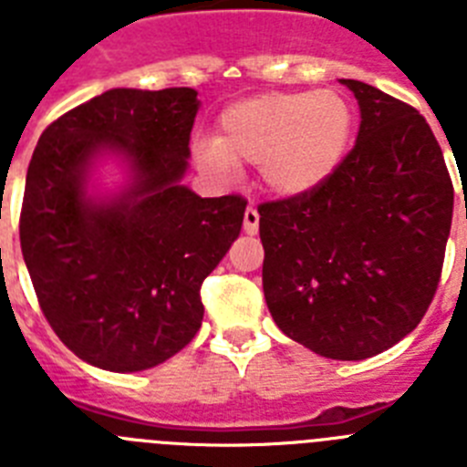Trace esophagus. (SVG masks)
<instances>
[{"mask_svg":"<svg viewBox=\"0 0 467 467\" xmlns=\"http://www.w3.org/2000/svg\"><path fill=\"white\" fill-rule=\"evenodd\" d=\"M243 229H245V234H250V236H254L259 231V213L257 208H250L245 210V217H243Z\"/></svg>","mask_w":467,"mask_h":467,"instance_id":"1","label":"esophagus"}]
</instances>
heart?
Segmentation results:
<instances>
[{
	"mask_svg": "<svg viewBox=\"0 0 467 467\" xmlns=\"http://www.w3.org/2000/svg\"><path fill=\"white\" fill-rule=\"evenodd\" d=\"M353 130L356 111L339 90H274L226 107L217 138L201 140L196 159L217 175L259 163L264 187L275 196L299 198L339 171Z\"/></svg>",
	"mask_w": 467,
	"mask_h": 467,
	"instance_id": "heart-1",
	"label": "heart"
}]
</instances>
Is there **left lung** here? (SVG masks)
<instances>
[{
  "label": "left lung",
  "instance_id": "left-lung-1",
  "mask_svg": "<svg viewBox=\"0 0 467 467\" xmlns=\"http://www.w3.org/2000/svg\"><path fill=\"white\" fill-rule=\"evenodd\" d=\"M356 147L327 182L259 205L262 283L275 325L332 360H365L426 316L453 214L444 154L419 111L356 79Z\"/></svg>",
  "mask_w": 467,
  "mask_h": 467
}]
</instances>
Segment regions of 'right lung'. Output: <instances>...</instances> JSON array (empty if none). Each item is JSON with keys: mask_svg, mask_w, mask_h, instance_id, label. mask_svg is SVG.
<instances>
[{"mask_svg": "<svg viewBox=\"0 0 467 467\" xmlns=\"http://www.w3.org/2000/svg\"><path fill=\"white\" fill-rule=\"evenodd\" d=\"M193 88H111L41 133L25 180L20 247L39 306L74 356L109 372L166 362L196 337L201 285L243 226L247 201L182 184L198 111ZM102 153L131 184L90 199Z\"/></svg>", "mask_w": 467, "mask_h": 467, "instance_id": "add662e5", "label": "right lung"}]
</instances>
